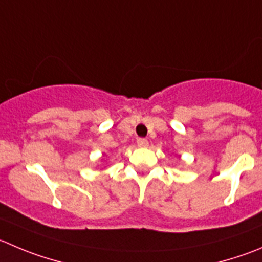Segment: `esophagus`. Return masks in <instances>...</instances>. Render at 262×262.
<instances>
[{"label": "esophagus", "mask_w": 262, "mask_h": 262, "mask_svg": "<svg viewBox=\"0 0 262 262\" xmlns=\"http://www.w3.org/2000/svg\"><path fill=\"white\" fill-rule=\"evenodd\" d=\"M136 143H138V145L140 146V148H145V146H148V140L144 138H139Z\"/></svg>", "instance_id": "34e87169"}]
</instances>
